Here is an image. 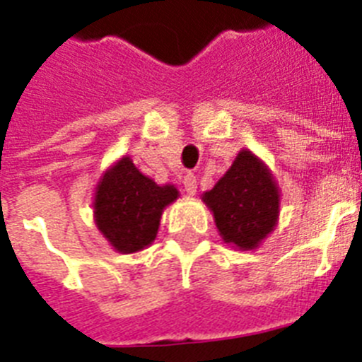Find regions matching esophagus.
<instances>
[{
	"instance_id": "34e87169",
	"label": "esophagus",
	"mask_w": 362,
	"mask_h": 362,
	"mask_svg": "<svg viewBox=\"0 0 362 362\" xmlns=\"http://www.w3.org/2000/svg\"><path fill=\"white\" fill-rule=\"evenodd\" d=\"M182 184H184V191L187 194L197 193V178H194L193 173H187L184 177V180H182Z\"/></svg>"
}]
</instances>
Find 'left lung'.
Here are the masks:
<instances>
[{
  "label": "left lung",
  "mask_w": 362,
  "mask_h": 362,
  "mask_svg": "<svg viewBox=\"0 0 362 362\" xmlns=\"http://www.w3.org/2000/svg\"><path fill=\"white\" fill-rule=\"evenodd\" d=\"M211 207L216 228L228 244L253 250L275 228L279 189L272 173L250 151H240L233 165L202 197Z\"/></svg>",
  "instance_id": "1"
}]
</instances>
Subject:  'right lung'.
<instances>
[{
	"label": "right lung",
	"mask_w": 362,
	"mask_h": 362,
	"mask_svg": "<svg viewBox=\"0 0 362 362\" xmlns=\"http://www.w3.org/2000/svg\"><path fill=\"white\" fill-rule=\"evenodd\" d=\"M173 185H156L122 158L103 175L94 200L96 226L120 253H134L155 240L163 207L177 200Z\"/></svg>",
	"instance_id": "1"
}]
</instances>
